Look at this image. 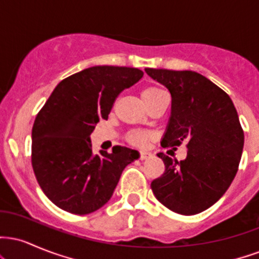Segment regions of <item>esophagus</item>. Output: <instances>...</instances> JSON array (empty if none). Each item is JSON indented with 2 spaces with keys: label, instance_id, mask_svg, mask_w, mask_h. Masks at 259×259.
Here are the masks:
<instances>
[{
  "label": "esophagus",
  "instance_id": "1",
  "mask_svg": "<svg viewBox=\"0 0 259 259\" xmlns=\"http://www.w3.org/2000/svg\"><path fill=\"white\" fill-rule=\"evenodd\" d=\"M150 157H152V153L148 152V151H141V152H140V158L141 159H147L150 158Z\"/></svg>",
  "mask_w": 259,
  "mask_h": 259
}]
</instances>
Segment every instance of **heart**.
Segmentation results:
<instances>
[{
  "label": "heart",
  "instance_id": "1",
  "mask_svg": "<svg viewBox=\"0 0 259 259\" xmlns=\"http://www.w3.org/2000/svg\"><path fill=\"white\" fill-rule=\"evenodd\" d=\"M163 92L162 89L157 88V86H147L146 89H144L142 91V100L147 101L153 99L154 96ZM127 139L129 141L134 145H138V146H144L146 145L147 140L150 139V134L147 132H144V130H132L129 134H127Z\"/></svg>",
  "mask_w": 259,
  "mask_h": 259
}]
</instances>
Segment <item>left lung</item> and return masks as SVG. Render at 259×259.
<instances>
[{"instance_id": "left-lung-1", "label": "left lung", "mask_w": 259, "mask_h": 259, "mask_svg": "<svg viewBox=\"0 0 259 259\" xmlns=\"http://www.w3.org/2000/svg\"><path fill=\"white\" fill-rule=\"evenodd\" d=\"M170 92L171 113L163 147L186 144L184 160L158 153L165 170L151 183L163 206L183 215L203 212L233 183L243 148V130L229 95L191 70L145 69Z\"/></svg>"}]
</instances>
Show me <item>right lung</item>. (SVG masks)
<instances>
[{
  "label": "right lung",
  "instance_id": "add662e5",
  "mask_svg": "<svg viewBox=\"0 0 259 259\" xmlns=\"http://www.w3.org/2000/svg\"><path fill=\"white\" fill-rule=\"evenodd\" d=\"M138 68L96 65L62 80L35 118L31 164L44 194L73 214L105 206L139 152L114 146L92 154L90 135L118 95L142 78Z\"/></svg>",
  "mask_w": 259,
  "mask_h": 259
}]
</instances>
